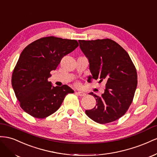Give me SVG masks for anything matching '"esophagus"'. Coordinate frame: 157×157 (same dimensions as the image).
Returning a JSON list of instances; mask_svg holds the SVG:
<instances>
[{
	"mask_svg": "<svg viewBox=\"0 0 157 157\" xmlns=\"http://www.w3.org/2000/svg\"><path fill=\"white\" fill-rule=\"evenodd\" d=\"M77 93H78V95H79L80 97H83L86 95V94L83 91H78Z\"/></svg>",
	"mask_w": 157,
	"mask_h": 157,
	"instance_id": "1",
	"label": "esophagus"
}]
</instances>
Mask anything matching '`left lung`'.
<instances>
[{"mask_svg":"<svg viewBox=\"0 0 157 157\" xmlns=\"http://www.w3.org/2000/svg\"><path fill=\"white\" fill-rule=\"evenodd\" d=\"M79 47L89 63L92 79L106 82L104 93L98 97L93 92L96 106L86 114L95 122L106 124L119 119L132 104L137 85L135 66L128 52L109 39L79 40Z\"/></svg>","mask_w":157,"mask_h":157,"instance_id":"obj_1","label":"left lung"}]
</instances>
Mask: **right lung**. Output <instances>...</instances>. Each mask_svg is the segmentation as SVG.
Listing matches in <instances>:
<instances>
[{"label": "right lung", "instance_id": "obj_1", "mask_svg": "<svg viewBox=\"0 0 157 157\" xmlns=\"http://www.w3.org/2000/svg\"><path fill=\"white\" fill-rule=\"evenodd\" d=\"M79 45L76 40L43 37L27 46L13 71L12 86L25 113L44 118L60 108L67 94L74 91L67 85L54 87L48 79L64 56Z\"/></svg>", "mask_w": 157, "mask_h": 157}]
</instances>
